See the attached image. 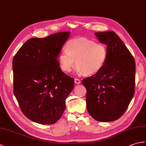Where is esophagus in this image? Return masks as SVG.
<instances>
[{"label": "esophagus", "instance_id": "1", "mask_svg": "<svg viewBox=\"0 0 146 146\" xmlns=\"http://www.w3.org/2000/svg\"><path fill=\"white\" fill-rule=\"evenodd\" d=\"M75 82L76 84H80V83H81V81H80V80L78 78H75Z\"/></svg>", "mask_w": 146, "mask_h": 146}]
</instances>
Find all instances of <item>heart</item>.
Returning <instances> with one entry per match:
<instances>
[{
	"instance_id": "heart-1",
	"label": "heart",
	"mask_w": 146,
	"mask_h": 146,
	"mask_svg": "<svg viewBox=\"0 0 146 146\" xmlns=\"http://www.w3.org/2000/svg\"><path fill=\"white\" fill-rule=\"evenodd\" d=\"M66 51L58 55V62L65 72L72 70L75 62L78 75H92L105 66L108 58L106 46L101 43L86 39H75L68 41Z\"/></svg>"
}]
</instances>
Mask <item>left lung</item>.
<instances>
[{
    "label": "left lung",
    "mask_w": 146,
    "mask_h": 146,
    "mask_svg": "<svg viewBox=\"0 0 146 146\" xmlns=\"http://www.w3.org/2000/svg\"><path fill=\"white\" fill-rule=\"evenodd\" d=\"M95 35L107 46L108 58L99 72L82 80L86 90V108L96 120L110 122L125 113L134 97L135 63L115 33L110 31Z\"/></svg>",
    "instance_id": "8db88e82"
}]
</instances>
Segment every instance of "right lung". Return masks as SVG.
<instances>
[{
	"instance_id": "right-lung-1",
	"label": "right lung",
	"mask_w": 146,
	"mask_h": 146,
	"mask_svg": "<svg viewBox=\"0 0 146 146\" xmlns=\"http://www.w3.org/2000/svg\"><path fill=\"white\" fill-rule=\"evenodd\" d=\"M70 34L27 40L12 61L14 94L19 107L40 124H52L60 119L74 87V78L61 71L57 60Z\"/></svg>"
}]
</instances>
